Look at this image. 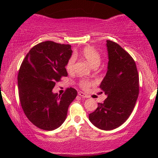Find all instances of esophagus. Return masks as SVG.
Listing matches in <instances>:
<instances>
[{"mask_svg":"<svg viewBox=\"0 0 158 158\" xmlns=\"http://www.w3.org/2000/svg\"><path fill=\"white\" fill-rule=\"evenodd\" d=\"M78 95H79L80 96L83 97V98H88V95L85 94H84V93L82 92V91H79V92H78Z\"/></svg>","mask_w":158,"mask_h":158,"instance_id":"obj_1","label":"esophagus"}]
</instances>
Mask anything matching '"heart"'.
<instances>
[{
  "label": "heart",
  "mask_w": 158,
  "mask_h": 158,
  "mask_svg": "<svg viewBox=\"0 0 158 158\" xmlns=\"http://www.w3.org/2000/svg\"><path fill=\"white\" fill-rule=\"evenodd\" d=\"M81 57L85 60L92 68H97L101 63V57L100 54L96 51V49L93 47L88 46L84 47L81 53ZM75 64V57H71L67 62L65 68L68 72H72L73 70ZM93 84V82L88 80H82L80 82V85L83 88H87Z\"/></svg>",
  "instance_id": "heart-1"
}]
</instances>
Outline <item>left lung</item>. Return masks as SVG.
Here are the masks:
<instances>
[{
	"instance_id": "8db88e82",
	"label": "left lung",
	"mask_w": 158,
	"mask_h": 158,
	"mask_svg": "<svg viewBox=\"0 0 158 158\" xmlns=\"http://www.w3.org/2000/svg\"><path fill=\"white\" fill-rule=\"evenodd\" d=\"M107 73L100 88L107 98L98 103V108L89 114L94 126L103 130H112L127 120L132 112L139 95V74L135 60L122 47L106 41Z\"/></svg>"
}]
</instances>
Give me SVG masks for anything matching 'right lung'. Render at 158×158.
I'll list each match as a JSON object with an SVG mask.
<instances>
[{"instance_id":"1","label":"right lung","mask_w":158,"mask_h":158,"mask_svg":"<svg viewBox=\"0 0 158 158\" xmlns=\"http://www.w3.org/2000/svg\"><path fill=\"white\" fill-rule=\"evenodd\" d=\"M72 53L70 44L47 41L30 49L21 63L18 75L21 105L28 119L38 128L52 131L61 126L77 96L73 88L62 96L52 92L56 82L68 75L65 66Z\"/></svg>"}]
</instances>
